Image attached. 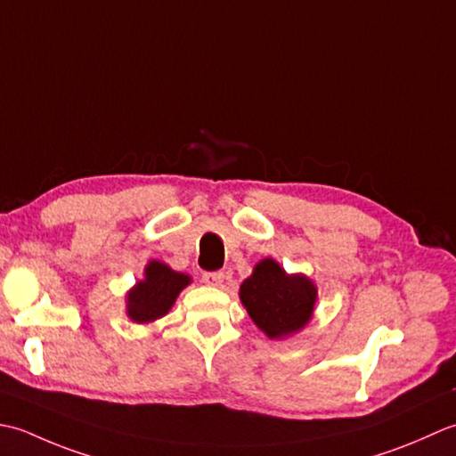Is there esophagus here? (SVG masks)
I'll list each match as a JSON object with an SVG mask.
<instances>
[{
	"instance_id": "1",
	"label": "esophagus",
	"mask_w": 456,
	"mask_h": 456,
	"mask_svg": "<svg viewBox=\"0 0 456 456\" xmlns=\"http://www.w3.org/2000/svg\"><path fill=\"white\" fill-rule=\"evenodd\" d=\"M202 281L210 287H220L224 283V273L222 272H207L202 273Z\"/></svg>"
}]
</instances>
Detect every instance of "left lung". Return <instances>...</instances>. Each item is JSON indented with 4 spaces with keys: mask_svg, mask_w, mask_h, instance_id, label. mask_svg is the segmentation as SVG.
<instances>
[{
    "mask_svg": "<svg viewBox=\"0 0 456 456\" xmlns=\"http://www.w3.org/2000/svg\"><path fill=\"white\" fill-rule=\"evenodd\" d=\"M240 301L259 330L269 338H285L311 321L317 287L306 275H289L275 259L265 257L240 285Z\"/></svg>",
    "mask_w": 456,
    "mask_h": 456,
    "instance_id": "left-lung-1",
    "label": "left lung"
}]
</instances>
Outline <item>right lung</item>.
<instances>
[{"label": "right lung", "instance_id": "add662e5", "mask_svg": "<svg viewBox=\"0 0 456 456\" xmlns=\"http://www.w3.org/2000/svg\"><path fill=\"white\" fill-rule=\"evenodd\" d=\"M191 283V275L175 272L167 264L151 259L145 265L143 280L126 295L127 317L137 324H147L165 317L176 297Z\"/></svg>", "mask_w": 456, "mask_h": 456}]
</instances>
